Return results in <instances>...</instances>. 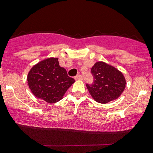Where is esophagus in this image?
I'll return each instance as SVG.
<instances>
[{"label": "esophagus", "mask_w": 153, "mask_h": 153, "mask_svg": "<svg viewBox=\"0 0 153 153\" xmlns=\"http://www.w3.org/2000/svg\"><path fill=\"white\" fill-rule=\"evenodd\" d=\"M75 80H82V76L81 75H78L75 77Z\"/></svg>", "instance_id": "esophagus-1"}]
</instances>
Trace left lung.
I'll list each match as a JSON object with an SVG mask.
<instances>
[{
    "label": "left lung",
    "instance_id": "8db88e82",
    "mask_svg": "<svg viewBox=\"0 0 153 153\" xmlns=\"http://www.w3.org/2000/svg\"><path fill=\"white\" fill-rule=\"evenodd\" d=\"M94 82L86 84L91 96L96 102L106 103L118 99L126 87L122 72L106 62H97L91 68Z\"/></svg>",
    "mask_w": 153,
    "mask_h": 153
}]
</instances>
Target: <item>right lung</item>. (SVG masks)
Instances as JSON below:
<instances>
[{"instance_id":"add662e5","label":"right lung","mask_w":153,"mask_h":153,"mask_svg":"<svg viewBox=\"0 0 153 153\" xmlns=\"http://www.w3.org/2000/svg\"><path fill=\"white\" fill-rule=\"evenodd\" d=\"M27 82L32 94L49 103L60 101L75 80L59 66L58 58L50 57L40 61L31 68Z\"/></svg>"}]
</instances>
